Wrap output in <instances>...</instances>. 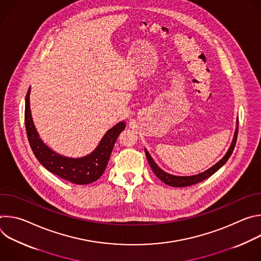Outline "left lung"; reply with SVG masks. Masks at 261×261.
<instances>
[{"instance_id":"left-lung-1","label":"left lung","mask_w":261,"mask_h":261,"mask_svg":"<svg viewBox=\"0 0 261 261\" xmlns=\"http://www.w3.org/2000/svg\"><path fill=\"white\" fill-rule=\"evenodd\" d=\"M238 131L239 129L237 128V131H236V134H234V138H233V141L229 147L228 152L226 153V155L223 157L216 165H214L213 167H211L210 169L205 170L204 172L202 173H199V174H196V175H191V176H176V175H171V174H168L166 172H164L162 169H160L156 163L153 161V159L151 158L150 154H148L145 150V156L147 158V161H148V164H150L151 168L153 169L154 173L163 181L165 182L166 185H169V186H172V187H187V186H191V185H195L199 181H202L203 179L210 177L211 175H213L217 170H219L223 165H224L227 160L229 159V157L231 156L233 150H234V146H236V143H237V138H238Z\"/></svg>"}]
</instances>
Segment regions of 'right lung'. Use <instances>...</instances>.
Segmentation results:
<instances>
[{
    "label": "right lung",
    "instance_id": "right-lung-1",
    "mask_svg": "<svg viewBox=\"0 0 261 261\" xmlns=\"http://www.w3.org/2000/svg\"><path fill=\"white\" fill-rule=\"evenodd\" d=\"M29 96L30 89L25 96L24 125L28 140L37 160L48 171L73 184L87 185L97 180L107 166L115 142L120 133L125 129V123L121 122L108 130L96 150L90 155L79 159L66 158L54 153L39 138L32 121Z\"/></svg>",
    "mask_w": 261,
    "mask_h": 261
}]
</instances>
